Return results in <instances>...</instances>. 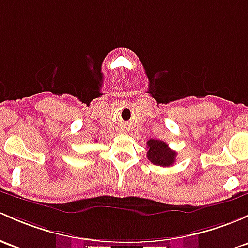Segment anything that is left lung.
<instances>
[{
  "label": "left lung",
  "instance_id": "8db88e82",
  "mask_svg": "<svg viewBox=\"0 0 248 248\" xmlns=\"http://www.w3.org/2000/svg\"><path fill=\"white\" fill-rule=\"evenodd\" d=\"M177 153L169 147L168 144L155 139L147 141V158L152 164L163 168L173 165Z\"/></svg>",
  "mask_w": 248,
  "mask_h": 248
}]
</instances>
